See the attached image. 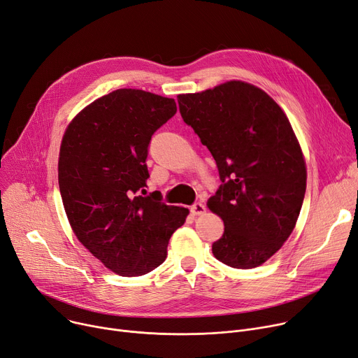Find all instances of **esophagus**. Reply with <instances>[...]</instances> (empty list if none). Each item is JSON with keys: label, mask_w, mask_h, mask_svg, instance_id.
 Wrapping results in <instances>:
<instances>
[{"label": "esophagus", "mask_w": 358, "mask_h": 358, "mask_svg": "<svg viewBox=\"0 0 358 358\" xmlns=\"http://www.w3.org/2000/svg\"><path fill=\"white\" fill-rule=\"evenodd\" d=\"M190 212L194 215V216H197V215H203L204 212H206V208H204V204L203 203H200V201H196L192 208H190Z\"/></svg>", "instance_id": "34e87169"}]
</instances>
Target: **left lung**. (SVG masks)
<instances>
[{
	"label": "left lung",
	"mask_w": 358,
	"mask_h": 358,
	"mask_svg": "<svg viewBox=\"0 0 358 358\" xmlns=\"http://www.w3.org/2000/svg\"><path fill=\"white\" fill-rule=\"evenodd\" d=\"M178 106L222 181L208 201L224 223L213 255L255 268L290 236L305 199L306 166L292 124L268 94L242 81L181 94Z\"/></svg>",
	"instance_id": "left-lung-1"
}]
</instances>
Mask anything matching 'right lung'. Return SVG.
Returning a JSON list of instances; mask_svg holds the SVG:
<instances>
[{
	"label": "right lung",
	"mask_w": 358,
	"mask_h": 358,
	"mask_svg": "<svg viewBox=\"0 0 358 358\" xmlns=\"http://www.w3.org/2000/svg\"><path fill=\"white\" fill-rule=\"evenodd\" d=\"M177 113L174 99L122 88L87 106L68 126L58 180L73 234L113 273L136 277L166 258L189 210L145 194L150 138Z\"/></svg>",
	"instance_id": "1"
}]
</instances>
